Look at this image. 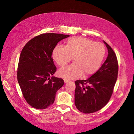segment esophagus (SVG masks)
Returning <instances> with one entry per match:
<instances>
[{
  "label": "esophagus",
  "mask_w": 134,
  "mask_h": 134,
  "mask_svg": "<svg viewBox=\"0 0 134 134\" xmlns=\"http://www.w3.org/2000/svg\"><path fill=\"white\" fill-rule=\"evenodd\" d=\"M64 83H66L69 82V80H68V79H64Z\"/></svg>",
  "instance_id": "esophagus-1"
}]
</instances>
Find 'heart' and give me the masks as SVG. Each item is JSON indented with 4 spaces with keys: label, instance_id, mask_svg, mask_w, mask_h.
I'll return each mask as SVG.
<instances>
[{
    "label": "heart",
    "instance_id": "1",
    "mask_svg": "<svg viewBox=\"0 0 134 134\" xmlns=\"http://www.w3.org/2000/svg\"><path fill=\"white\" fill-rule=\"evenodd\" d=\"M105 55L102 43L94 42L86 38H70L65 45H57L52 56L58 65L64 67L73 58L74 64L59 71L60 76L65 79H75L83 74L87 76L95 72L102 63Z\"/></svg>",
    "mask_w": 134,
    "mask_h": 134
}]
</instances>
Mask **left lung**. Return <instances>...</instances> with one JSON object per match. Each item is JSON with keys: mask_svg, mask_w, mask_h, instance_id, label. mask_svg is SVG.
I'll list each match as a JSON object with an SVG mask.
<instances>
[{"mask_svg": "<svg viewBox=\"0 0 134 134\" xmlns=\"http://www.w3.org/2000/svg\"><path fill=\"white\" fill-rule=\"evenodd\" d=\"M108 56L99 69L87 80L75 82V105L84 113L98 111L110 99L118 75L116 55L111 47L104 41Z\"/></svg>", "mask_w": 134, "mask_h": 134, "instance_id": "obj_1", "label": "left lung"}]
</instances>
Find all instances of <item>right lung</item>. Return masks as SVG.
<instances>
[{"label":"right lung","mask_w":134,"mask_h":134,"mask_svg":"<svg viewBox=\"0 0 134 134\" xmlns=\"http://www.w3.org/2000/svg\"><path fill=\"white\" fill-rule=\"evenodd\" d=\"M69 35L42 34L30 40L20 55L17 79L23 96L30 106L43 109L54 102L56 93L64 84L52 76L56 71L52 54L58 43Z\"/></svg>","instance_id":"obj_1"}]
</instances>
